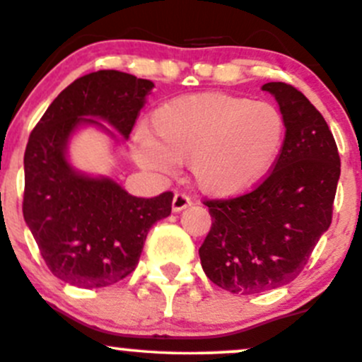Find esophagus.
Segmentation results:
<instances>
[{
    "label": "esophagus",
    "mask_w": 362,
    "mask_h": 362,
    "mask_svg": "<svg viewBox=\"0 0 362 362\" xmlns=\"http://www.w3.org/2000/svg\"><path fill=\"white\" fill-rule=\"evenodd\" d=\"M190 206V199L187 197L185 194H175L173 195V201H172V211L173 213H180L184 211L185 207Z\"/></svg>",
    "instance_id": "esophagus-1"
}]
</instances>
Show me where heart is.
I'll use <instances>...</instances> for the list:
<instances>
[{
	"label": "heart",
	"mask_w": 362,
	"mask_h": 362,
	"mask_svg": "<svg viewBox=\"0 0 362 362\" xmlns=\"http://www.w3.org/2000/svg\"><path fill=\"white\" fill-rule=\"evenodd\" d=\"M286 139L282 112L269 102L206 91L160 105L149 136L134 144L139 167L172 175L189 161L194 182L206 194L236 197L271 173Z\"/></svg>",
	"instance_id": "b5f03b06"
}]
</instances>
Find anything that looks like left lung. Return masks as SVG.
I'll return each mask as SVG.
<instances>
[{"label":"left lung","mask_w":362,"mask_h":362,"mask_svg":"<svg viewBox=\"0 0 362 362\" xmlns=\"http://www.w3.org/2000/svg\"><path fill=\"white\" fill-rule=\"evenodd\" d=\"M286 120L272 173L250 194L207 201L213 218L199 248L206 276L235 294L276 289L296 279L332 223L340 177L334 136L294 86L265 83Z\"/></svg>","instance_id":"8db88e82"}]
</instances>
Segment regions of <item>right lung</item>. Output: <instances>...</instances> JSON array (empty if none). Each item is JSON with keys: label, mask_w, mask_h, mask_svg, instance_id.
<instances>
[{"label": "right lung", "mask_w": 362, "mask_h": 362, "mask_svg": "<svg viewBox=\"0 0 362 362\" xmlns=\"http://www.w3.org/2000/svg\"><path fill=\"white\" fill-rule=\"evenodd\" d=\"M155 83L115 69L85 74L56 97L25 149L23 218L51 272L78 288H105L138 265L148 231L172 213V192L144 199L114 178L74 168L69 143L95 127L127 139Z\"/></svg>", "instance_id": "obj_1"}]
</instances>
